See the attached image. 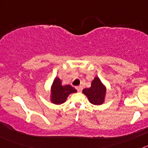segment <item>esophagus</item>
Masks as SVG:
<instances>
[{"label": "esophagus", "mask_w": 148, "mask_h": 148, "mask_svg": "<svg viewBox=\"0 0 148 148\" xmlns=\"http://www.w3.org/2000/svg\"><path fill=\"white\" fill-rule=\"evenodd\" d=\"M76 89L78 92H82V89H83V87L80 85V86H78V87H76Z\"/></svg>", "instance_id": "34e87169"}]
</instances>
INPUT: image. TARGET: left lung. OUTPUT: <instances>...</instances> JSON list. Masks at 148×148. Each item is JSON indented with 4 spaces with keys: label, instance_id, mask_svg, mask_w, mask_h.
<instances>
[{
    "label": "left lung",
    "instance_id": "left-lung-1",
    "mask_svg": "<svg viewBox=\"0 0 148 148\" xmlns=\"http://www.w3.org/2000/svg\"><path fill=\"white\" fill-rule=\"evenodd\" d=\"M82 92L87 96L91 104L101 105L105 101L107 87L99 77L95 76L91 82V87L84 89Z\"/></svg>",
    "mask_w": 148,
    "mask_h": 148
}]
</instances>
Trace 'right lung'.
<instances>
[{
	"instance_id": "obj_1",
	"label": "right lung",
	"mask_w": 148,
	"mask_h": 148,
	"mask_svg": "<svg viewBox=\"0 0 148 148\" xmlns=\"http://www.w3.org/2000/svg\"><path fill=\"white\" fill-rule=\"evenodd\" d=\"M74 92H77V90L74 87L70 84L62 85L61 79L56 76L50 87L49 100L53 104H61L66 101L70 94Z\"/></svg>"
}]
</instances>
